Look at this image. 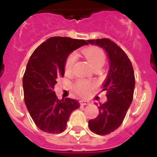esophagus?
Instances as JSON below:
<instances>
[{
    "instance_id": "1",
    "label": "esophagus",
    "mask_w": 157,
    "mask_h": 157,
    "mask_svg": "<svg viewBox=\"0 0 157 157\" xmlns=\"http://www.w3.org/2000/svg\"><path fill=\"white\" fill-rule=\"evenodd\" d=\"M80 103H81V105H82V106H85V105L90 104V102H89V101L84 100V99H81V100L80 101Z\"/></svg>"
}]
</instances>
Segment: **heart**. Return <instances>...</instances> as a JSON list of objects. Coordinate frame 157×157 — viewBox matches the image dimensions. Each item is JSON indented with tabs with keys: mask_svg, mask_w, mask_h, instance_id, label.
Returning <instances> with one entry per match:
<instances>
[{
	"mask_svg": "<svg viewBox=\"0 0 157 157\" xmlns=\"http://www.w3.org/2000/svg\"><path fill=\"white\" fill-rule=\"evenodd\" d=\"M82 54L85 56L87 61L90 63L94 68L95 67H102L106 61V56L103 50L98 47H88L82 50ZM77 60V54L75 52L71 53L66 60L65 63V72L70 74L73 70L74 64ZM75 90L80 94L86 95L90 93L92 89V84L87 81L79 80L75 84Z\"/></svg>",
	"mask_w": 157,
	"mask_h": 157,
	"instance_id": "1",
	"label": "heart"
}]
</instances>
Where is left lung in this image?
<instances>
[{
    "mask_svg": "<svg viewBox=\"0 0 157 157\" xmlns=\"http://www.w3.org/2000/svg\"><path fill=\"white\" fill-rule=\"evenodd\" d=\"M87 41L103 48L109 61V71L103 84V90H107V101L98 107V117L89 121L91 131L106 135L121 124L133 101L134 71L126 54L115 42L107 38Z\"/></svg>",
    "mask_w": 157,
    "mask_h": 157,
    "instance_id": "left-lung-1",
    "label": "left lung"
}]
</instances>
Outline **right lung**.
I'll return each mask as SVG.
<instances>
[{
    "mask_svg": "<svg viewBox=\"0 0 157 157\" xmlns=\"http://www.w3.org/2000/svg\"><path fill=\"white\" fill-rule=\"evenodd\" d=\"M88 42L69 37L49 38L33 53L23 79L26 107L36 126L50 134L66 129L72 111L80 107L70 98L59 100L54 91L57 80L65 72V63L73 50Z\"/></svg>",
    "mask_w": 157,
    "mask_h": 157,
    "instance_id": "1",
    "label": "right lung"
}]
</instances>
